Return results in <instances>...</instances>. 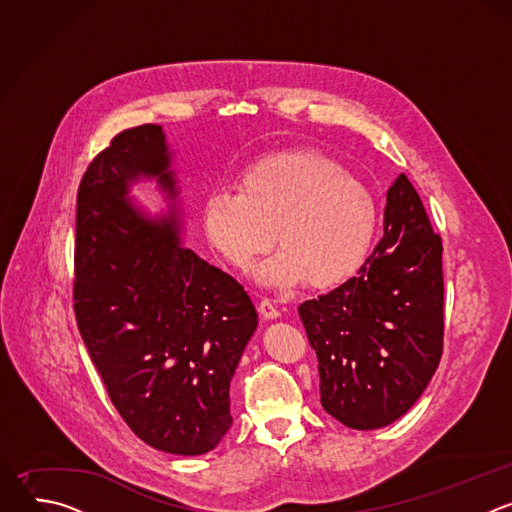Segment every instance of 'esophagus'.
<instances>
[{
	"label": "esophagus",
	"instance_id": "esophagus-1",
	"mask_svg": "<svg viewBox=\"0 0 512 512\" xmlns=\"http://www.w3.org/2000/svg\"><path fill=\"white\" fill-rule=\"evenodd\" d=\"M259 314H261L265 320L279 318V310H277V306H275L269 298H263V300L259 302Z\"/></svg>",
	"mask_w": 512,
	"mask_h": 512
}]
</instances>
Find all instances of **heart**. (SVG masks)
Returning <instances> with one entry per match:
<instances>
[{
  "label": "heart",
  "mask_w": 512,
  "mask_h": 512,
  "mask_svg": "<svg viewBox=\"0 0 512 512\" xmlns=\"http://www.w3.org/2000/svg\"><path fill=\"white\" fill-rule=\"evenodd\" d=\"M377 221L373 192L312 150L263 158L243 174L241 188H218L202 204L208 245L237 269L275 239L281 249L257 269L271 287L344 281L367 259Z\"/></svg>",
  "instance_id": "obj_1"
}]
</instances>
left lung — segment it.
Masks as SVG:
<instances>
[{
	"instance_id": "8db88e82",
	"label": "left lung",
	"mask_w": 512,
	"mask_h": 512,
	"mask_svg": "<svg viewBox=\"0 0 512 512\" xmlns=\"http://www.w3.org/2000/svg\"><path fill=\"white\" fill-rule=\"evenodd\" d=\"M383 223L356 277L298 308L318 356L322 407L352 429L405 415L444 350L442 237L405 174L387 192Z\"/></svg>"
}]
</instances>
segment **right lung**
Wrapping results in <instances>:
<instances>
[{
    "label": "right lung",
    "instance_id": "add662e5",
    "mask_svg": "<svg viewBox=\"0 0 512 512\" xmlns=\"http://www.w3.org/2000/svg\"><path fill=\"white\" fill-rule=\"evenodd\" d=\"M160 125L125 129L77 194L75 316L107 395L148 446L200 456L233 423L231 379L257 328L243 285L180 245L176 204L145 216L127 196L156 178L178 188Z\"/></svg>",
    "mask_w": 512,
    "mask_h": 512
}]
</instances>
